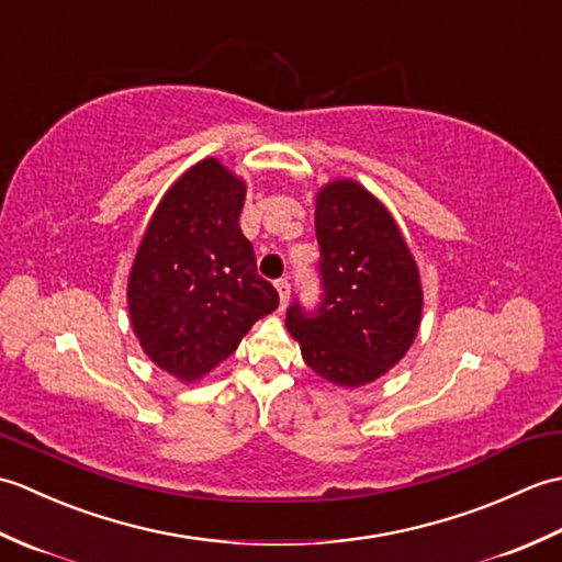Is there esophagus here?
Listing matches in <instances>:
<instances>
[{
	"label": "esophagus",
	"instance_id": "esophagus-1",
	"mask_svg": "<svg viewBox=\"0 0 562 562\" xmlns=\"http://www.w3.org/2000/svg\"><path fill=\"white\" fill-rule=\"evenodd\" d=\"M274 288H278V294H280V308H284L288 306V302H290V280L288 278H282V280H278L274 282Z\"/></svg>",
	"mask_w": 562,
	"mask_h": 562
}]
</instances>
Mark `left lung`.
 <instances>
[{
	"instance_id": "left-lung-1",
	"label": "left lung",
	"mask_w": 562,
	"mask_h": 562,
	"mask_svg": "<svg viewBox=\"0 0 562 562\" xmlns=\"http://www.w3.org/2000/svg\"><path fill=\"white\" fill-rule=\"evenodd\" d=\"M321 304L294 302L288 324L304 362L338 386H362L408 352L423 314L420 274L389 210L355 181L316 198Z\"/></svg>"
}]
</instances>
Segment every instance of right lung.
Returning <instances> with one entry per match:
<instances>
[{
	"label": "right lung",
	"instance_id": "add662e5",
	"mask_svg": "<svg viewBox=\"0 0 562 562\" xmlns=\"http://www.w3.org/2000/svg\"><path fill=\"white\" fill-rule=\"evenodd\" d=\"M246 183L202 159L151 214L130 270L133 330L154 364L195 381L229 357L280 304L238 226Z\"/></svg>",
	"mask_w": 562,
	"mask_h": 562
}]
</instances>
